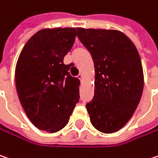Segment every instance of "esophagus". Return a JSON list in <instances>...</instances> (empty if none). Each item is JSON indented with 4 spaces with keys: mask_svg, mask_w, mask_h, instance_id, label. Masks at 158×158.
I'll return each instance as SVG.
<instances>
[{
    "mask_svg": "<svg viewBox=\"0 0 158 158\" xmlns=\"http://www.w3.org/2000/svg\"><path fill=\"white\" fill-rule=\"evenodd\" d=\"M78 78H79L80 80H82V79H83V78H84V76H83V74H82V73H79V75H78Z\"/></svg>",
    "mask_w": 158,
    "mask_h": 158,
    "instance_id": "esophagus-1",
    "label": "esophagus"
}]
</instances>
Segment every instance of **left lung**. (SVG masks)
I'll list each match as a JSON object with an SVG mask.
<instances>
[{
	"label": "left lung",
	"mask_w": 158,
	"mask_h": 158,
	"mask_svg": "<svg viewBox=\"0 0 158 158\" xmlns=\"http://www.w3.org/2000/svg\"><path fill=\"white\" fill-rule=\"evenodd\" d=\"M95 67V95L86 105L90 122L103 133L121 130L132 117L143 92L144 74L139 52L123 32L77 28Z\"/></svg>",
	"instance_id": "obj_1"
}]
</instances>
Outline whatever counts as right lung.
Instances as JSON below:
<instances>
[{
  "label": "right lung",
  "instance_id": "right-lung-1",
  "mask_svg": "<svg viewBox=\"0 0 158 158\" xmlns=\"http://www.w3.org/2000/svg\"><path fill=\"white\" fill-rule=\"evenodd\" d=\"M77 33L75 27L39 30L26 43L16 64L20 104L33 124L46 132L64 128L79 102L80 81L63 62Z\"/></svg>",
  "mask_w": 158,
  "mask_h": 158
}]
</instances>
